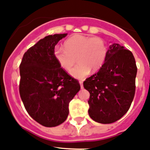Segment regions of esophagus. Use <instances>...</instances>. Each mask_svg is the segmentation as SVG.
Masks as SVG:
<instances>
[{
    "label": "esophagus",
    "instance_id": "esophagus-1",
    "mask_svg": "<svg viewBox=\"0 0 150 150\" xmlns=\"http://www.w3.org/2000/svg\"><path fill=\"white\" fill-rule=\"evenodd\" d=\"M80 83V88H81V89H83V82L82 81H80L79 82Z\"/></svg>",
    "mask_w": 150,
    "mask_h": 150
}]
</instances>
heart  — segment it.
<instances>
[{"instance_id": "1", "label": "heart", "mask_w": 150, "mask_h": 150, "mask_svg": "<svg viewBox=\"0 0 150 150\" xmlns=\"http://www.w3.org/2000/svg\"><path fill=\"white\" fill-rule=\"evenodd\" d=\"M107 53V46L101 38L84 34H75L64 42V48L57 47L54 52L57 62L64 70H70L76 60L79 62L70 71V75L80 80L84 79L91 70L93 72L100 70Z\"/></svg>"}]
</instances>
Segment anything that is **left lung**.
I'll return each instance as SVG.
<instances>
[{"mask_svg":"<svg viewBox=\"0 0 150 150\" xmlns=\"http://www.w3.org/2000/svg\"><path fill=\"white\" fill-rule=\"evenodd\" d=\"M137 72L132 52L119 44L110 45L101 68L83 83L90 93L88 113L93 120L111 124L128 111L134 97Z\"/></svg>","mask_w":150,"mask_h":150,"instance_id":"1","label":"left lung"}]
</instances>
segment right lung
I'll return each instance as SVG.
<instances>
[{"label":"right lung","mask_w":150,"mask_h":150,"mask_svg":"<svg viewBox=\"0 0 150 150\" xmlns=\"http://www.w3.org/2000/svg\"><path fill=\"white\" fill-rule=\"evenodd\" d=\"M67 34L40 39L24 53L20 64L19 93L26 111L46 127L62 124L69 113V103L80 86L59 66L54 47Z\"/></svg>","instance_id":"obj_1"}]
</instances>
